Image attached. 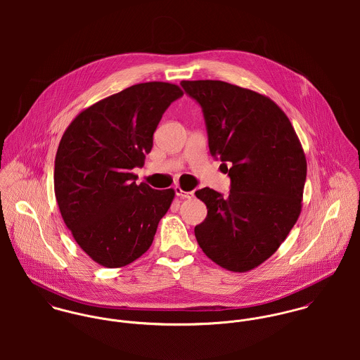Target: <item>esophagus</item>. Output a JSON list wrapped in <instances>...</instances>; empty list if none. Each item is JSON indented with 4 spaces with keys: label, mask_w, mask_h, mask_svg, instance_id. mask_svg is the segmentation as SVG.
Wrapping results in <instances>:
<instances>
[{
    "label": "esophagus",
    "mask_w": 360,
    "mask_h": 360,
    "mask_svg": "<svg viewBox=\"0 0 360 360\" xmlns=\"http://www.w3.org/2000/svg\"><path fill=\"white\" fill-rule=\"evenodd\" d=\"M174 191H176V195L180 197L181 200H191L194 197L193 191H184L181 187H176Z\"/></svg>",
    "instance_id": "esophagus-1"
}]
</instances>
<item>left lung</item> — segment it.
<instances>
[{
  "instance_id": "left-lung-1",
  "label": "left lung",
  "mask_w": 360,
  "mask_h": 360,
  "mask_svg": "<svg viewBox=\"0 0 360 360\" xmlns=\"http://www.w3.org/2000/svg\"><path fill=\"white\" fill-rule=\"evenodd\" d=\"M181 86L202 106L209 153L231 179L227 198L209 187L195 193L207 207L197 241L220 267L250 271L280 248L301 214L302 144L284 110L263 94L220 80Z\"/></svg>"
}]
</instances>
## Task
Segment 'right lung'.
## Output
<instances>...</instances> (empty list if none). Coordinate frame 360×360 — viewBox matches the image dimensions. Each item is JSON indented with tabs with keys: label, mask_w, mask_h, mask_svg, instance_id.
Masks as SVG:
<instances>
[{
	"label": "right lung",
	"mask_w": 360,
	"mask_h": 360,
	"mask_svg": "<svg viewBox=\"0 0 360 360\" xmlns=\"http://www.w3.org/2000/svg\"><path fill=\"white\" fill-rule=\"evenodd\" d=\"M183 90L173 83L134 84L83 109L65 130L55 156L53 190L79 247L108 269L146 254L174 190L136 184L156 126Z\"/></svg>",
	"instance_id": "right-lung-1"
}]
</instances>
